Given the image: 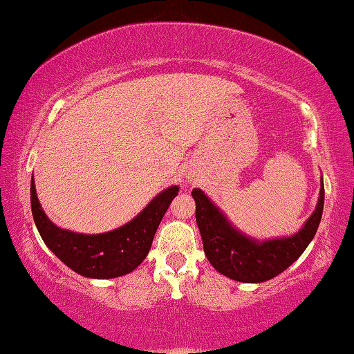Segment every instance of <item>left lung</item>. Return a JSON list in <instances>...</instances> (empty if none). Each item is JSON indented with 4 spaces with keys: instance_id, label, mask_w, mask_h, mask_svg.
<instances>
[{
    "instance_id": "1",
    "label": "left lung",
    "mask_w": 354,
    "mask_h": 354,
    "mask_svg": "<svg viewBox=\"0 0 354 354\" xmlns=\"http://www.w3.org/2000/svg\"><path fill=\"white\" fill-rule=\"evenodd\" d=\"M193 198L196 201V221L208 262L234 281L265 282L287 270L314 239L323 213L324 188L322 180L315 212L298 234L263 243L248 239L232 227L201 189H193Z\"/></svg>"
}]
</instances>
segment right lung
I'll return each mask as SVG.
<instances>
[{"label": "right lung", "instance_id": "obj_1", "mask_svg": "<svg viewBox=\"0 0 354 354\" xmlns=\"http://www.w3.org/2000/svg\"><path fill=\"white\" fill-rule=\"evenodd\" d=\"M177 193L178 187L165 189L133 221L100 235L73 234L51 223L37 201L34 178L31 210L40 236L61 262L81 276L111 279L130 273L146 259L155 232Z\"/></svg>", "mask_w": 354, "mask_h": 354}]
</instances>
